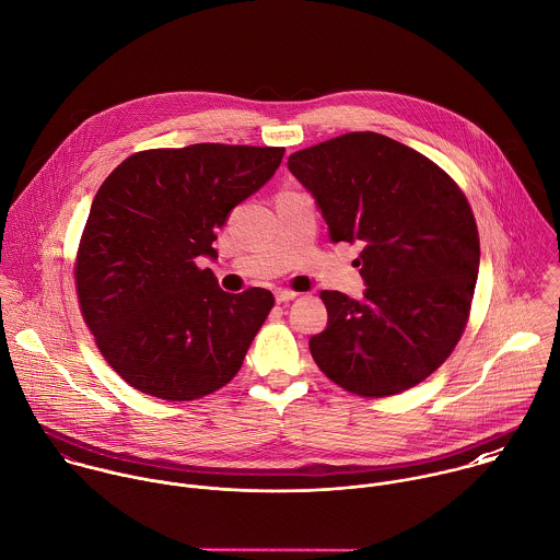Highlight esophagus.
Listing matches in <instances>:
<instances>
[{"label":"esophagus","mask_w":560,"mask_h":560,"mask_svg":"<svg viewBox=\"0 0 560 560\" xmlns=\"http://www.w3.org/2000/svg\"><path fill=\"white\" fill-rule=\"evenodd\" d=\"M275 299H277V303H290V301L296 299V292H292V290H277Z\"/></svg>","instance_id":"esophagus-1"}]
</instances>
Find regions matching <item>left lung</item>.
I'll list each match as a JSON object with an SVG mask.
<instances>
[{"label":"left lung","mask_w":560,"mask_h":560,"mask_svg":"<svg viewBox=\"0 0 560 560\" xmlns=\"http://www.w3.org/2000/svg\"><path fill=\"white\" fill-rule=\"evenodd\" d=\"M334 242H360L364 301L323 290L327 329L310 340L318 369L360 397L428 380L465 334L480 235L458 183L380 132H347L288 159Z\"/></svg>","instance_id":"1"}]
</instances>
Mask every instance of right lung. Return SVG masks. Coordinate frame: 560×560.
Wrapping results in <instances>:
<instances>
[{
    "instance_id": "right-lung-1",
    "label": "right lung",
    "mask_w": 560,
    "mask_h": 560,
    "mask_svg": "<svg viewBox=\"0 0 560 560\" xmlns=\"http://www.w3.org/2000/svg\"><path fill=\"white\" fill-rule=\"evenodd\" d=\"M285 148L194 143L141 150L97 189L73 264L82 318L135 390L194 401L226 386L268 318L264 288L229 294L198 257H218L229 211L279 167Z\"/></svg>"
}]
</instances>
